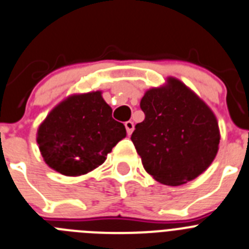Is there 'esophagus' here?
I'll list each match as a JSON object with an SVG mask.
<instances>
[{
  "label": "esophagus",
  "instance_id": "obj_1",
  "mask_svg": "<svg viewBox=\"0 0 249 249\" xmlns=\"http://www.w3.org/2000/svg\"><path fill=\"white\" fill-rule=\"evenodd\" d=\"M125 127H126L127 135H131V133H133V130H134V123L129 120V122L125 123Z\"/></svg>",
  "mask_w": 249,
  "mask_h": 249
}]
</instances>
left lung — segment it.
I'll return each mask as SVG.
<instances>
[{
    "mask_svg": "<svg viewBox=\"0 0 249 249\" xmlns=\"http://www.w3.org/2000/svg\"><path fill=\"white\" fill-rule=\"evenodd\" d=\"M150 89L140 102L144 122L131 141L156 181L178 186L196 178L218 151L219 130L211 109L180 80Z\"/></svg>",
    "mask_w": 249,
    "mask_h": 249,
    "instance_id": "1",
    "label": "left lung"
}]
</instances>
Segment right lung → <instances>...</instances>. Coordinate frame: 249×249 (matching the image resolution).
Here are the masks:
<instances>
[{
  "label": "right lung",
  "mask_w": 249,
  "mask_h": 249,
  "mask_svg": "<svg viewBox=\"0 0 249 249\" xmlns=\"http://www.w3.org/2000/svg\"><path fill=\"white\" fill-rule=\"evenodd\" d=\"M111 113L100 91L73 95L57 105L37 133L47 165L66 176L84 175L102 165L126 136L124 124Z\"/></svg>",
  "instance_id": "add662e5"
}]
</instances>
